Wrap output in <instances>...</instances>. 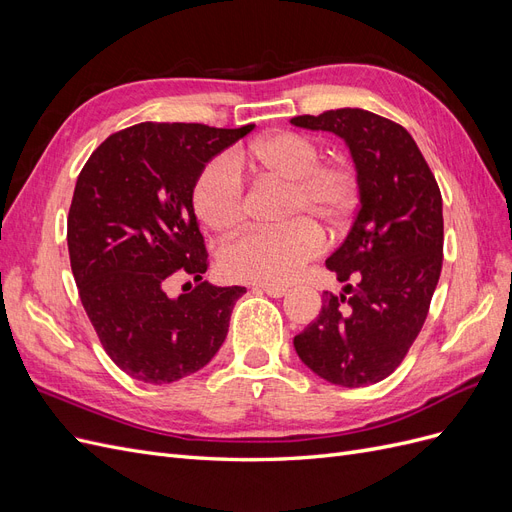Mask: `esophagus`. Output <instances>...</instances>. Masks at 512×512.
I'll return each mask as SVG.
<instances>
[{
	"instance_id": "obj_1",
	"label": "esophagus",
	"mask_w": 512,
	"mask_h": 512,
	"mask_svg": "<svg viewBox=\"0 0 512 512\" xmlns=\"http://www.w3.org/2000/svg\"><path fill=\"white\" fill-rule=\"evenodd\" d=\"M258 290L269 294V297H273V299H282L288 292V288H284V286H258Z\"/></svg>"
}]
</instances>
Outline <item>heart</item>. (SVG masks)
<instances>
[{
  "mask_svg": "<svg viewBox=\"0 0 512 512\" xmlns=\"http://www.w3.org/2000/svg\"><path fill=\"white\" fill-rule=\"evenodd\" d=\"M322 149L312 136L275 132L211 160L194 183V211L205 226L228 235L243 222L245 194L239 168H252L288 185L280 228L250 230L220 254L222 271L239 282L282 286L320 252V232L342 230L359 205L361 183L346 160L320 162Z\"/></svg>",
  "mask_w": 512,
  "mask_h": 512,
  "instance_id": "obj_1",
  "label": "heart"
}]
</instances>
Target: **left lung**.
Segmentation results:
<instances>
[{
	"label": "left lung",
	"mask_w": 512,
	"mask_h": 512,
	"mask_svg": "<svg viewBox=\"0 0 512 512\" xmlns=\"http://www.w3.org/2000/svg\"><path fill=\"white\" fill-rule=\"evenodd\" d=\"M290 123L342 138L361 183L356 218L327 258V269L346 282L344 292H324L318 318L294 337V350L331 384H376L404 361L440 280V188L399 123L363 108L301 115Z\"/></svg>",
	"instance_id": "8db88e82"
}]
</instances>
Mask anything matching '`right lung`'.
<instances>
[{
	"instance_id": "1",
	"label": "right lung",
	"mask_w": 512,
	"mask_h": 512,
	"mask_svg": "<svg viewBox=\"0 0 512 512\" xmlns=\"http://www.w3.org/2000/svg\"><path fill=\"white\" fill-rule=\"evenodd\" d=\"M254 130L136 123L83 166L68 215L72 275L100 342L119 369L170 384L203 369L224 344L243 286L200 284L168 297L177 269L207 271L194 183L215 156ZM203 280V277H200Z\"/></svg>"
}]
</instances>
